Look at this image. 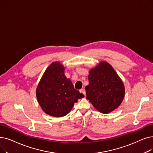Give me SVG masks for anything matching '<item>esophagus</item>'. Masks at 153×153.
<instances>
[{"mask_svg": "<svg viewBox=\"0 0 153 153\" xmlns=\"http://www.w3.org/2000/svg\"><path fill=\"white\" fill-rule=\"evenodd\" d=\"M80 92L82 93V94H83L84 96H85V90L84 89H81L80 90Z\"/></svg>", "mask_w": 153, "mask_h": 153, "instance_id": "34e87169", "label": "esophagus"}]
</instances>
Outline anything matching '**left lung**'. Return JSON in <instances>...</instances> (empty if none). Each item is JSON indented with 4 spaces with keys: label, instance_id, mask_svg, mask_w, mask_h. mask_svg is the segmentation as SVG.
I'll return each mask as SVG.
<instances>
[{
    "label": "left lung",
    "instance_id": "1",
    "mask_svg": "<svg viewBox=\"0 0 153 153\" xmlns=\"http://www.w3.org/2000/svg\"><path fill=\"white\" fill-rule=\"evenodd\" d=\"M88 79L86 98L97 111L107 114L119 107L124 99V86L109 64L99 63L90 71Z\"/></svg>",
    "mask_w": 153,
    "mask_h": 153
}]
</instances>
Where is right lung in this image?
<instances>
[{
    "instance_id": "right-lung-1",
    "label": "right lung",
    "mask_w": 153,
    "mask_h": 153,
    "mask_svg": "<svg viewBox=\"0 0 153 153\" xmlns=\"http://www.w3.org/2000/svg\"><path fill=\"white\" fill-rule=\"evenodd\" d=\"M39 104L50 116L62 117L67 115L77 99L84 97L74 89L71 81L64 74L62 64L52 63L45 70L36 89Z\"/></svg>"
}]
</instances>
